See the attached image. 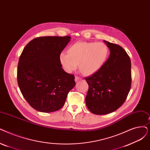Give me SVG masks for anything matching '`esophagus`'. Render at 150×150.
Returning <instances> with one entry per match:
<instances>
[{
  "label": "esophagus",
  "mask_w": 150,
  "mask_h": 150,
  "mask_svg": "<svg viewBox=\"0 0 150 150\" xmlns=\"http://www.w3.org/2000/svg\"><path fill=\"white\" fill-rule=\"evenodd\" d=\"M81 80V78H80V76H75V81H76V82H77V81H80Z\"/></svg>",
  "instance_id": "1"
}]
</instances>
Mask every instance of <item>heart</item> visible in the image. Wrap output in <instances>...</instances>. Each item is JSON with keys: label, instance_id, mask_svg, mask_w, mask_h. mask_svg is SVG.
I'll return each mask as SVG.
<instances>
[{"label": "heart", "instance_id": "heart-1", "mask_svg": "<svg viewBox=\"0 0 150 150\" xmlns=\"http://www.w3.org/2000/svg\"><path fill=\"white\" fill-rule=\"evenodd\" d=\"M108 48L102 42H77L69 48L68 53L62 52L60 61L68 72L75 70L78 64L79 70L86 75L94 74L105 62Z\"/></svg>", "mask_w": 150, "mask_h": 150}]
</instances>
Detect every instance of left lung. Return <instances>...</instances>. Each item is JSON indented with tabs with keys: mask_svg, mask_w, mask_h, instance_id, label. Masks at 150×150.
<instances>
[{
	"mask_svg": "<svg viewBox=\"0 0 150 150\" xmlns=\"http://www.w3.org/2000/svg\"><path fill=\"white\" fill-rule=\"evenodd\" d=\"M110 50L108 59L96 72L85 78L89 88L86 103L91 112L106 115L125 102L131 87V63L120 45L104 41Z\"/></svg>",
	"mask_w": 150,
	"mask_h": 150,
	"instance_id": "8db88e82",
	"label": "left lung"
}]
</instances>
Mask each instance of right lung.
<instances>
[{"label": "right lung", "mask_w": 150, "mask_h": 150, "mask_svg": "<svg viewBox=\"0 0 150 150\" xmlns=\"http://www.w3.org/2000/svg\"><path fill=\"white\" fill-rule=\"evenodd\" d=\"M70 37H40L25 46L19 57L17 80L29 105L38 112L61 109L75 85V76L62 68L60 54Z\"/></svg>", "instance_id": "obj_1"}]
</instances>
